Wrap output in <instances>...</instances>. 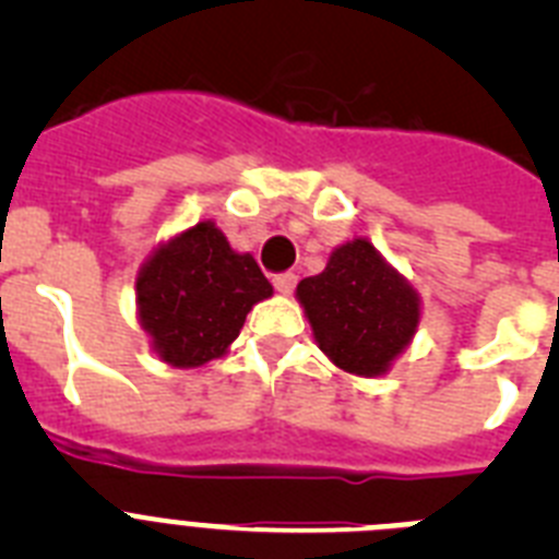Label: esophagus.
I'll return each mask as SVG.
<instances>
[{
	"mask_svg": "<svg viewBox=\"0 0 559 559\" xmlns=\"http://www.w3.org/2000/svg\"><path fill=\"white\" fill-rule=\"evenodd\" d=\"M274 288L280 290V294H290V290L296 288V274H290V271H285V274H276Z\"/></svg>",
	"mask_w": 559,
	"mask_h": 559,
	"instance_id": "esophagus-1",
	"label": "esophagus"
}]
</instances>
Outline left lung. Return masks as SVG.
<instances>
[{"label": "left lung", "mask_w": 559, "mask_h": 559, "mask_svg": "<svg viewBox=\"0 0 559 559\" xmlns=\"http://www.w3.org/2000/svg\"><path fill=\"white\" fill-rule=\"evenodd\" d=\"M313 338L335 367L380 378L419 328V294L367 237L335 246L322 274L296 285Z\"/></svg>", "instance_id": "1"}]
</instances>
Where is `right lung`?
I'll list each match as a JSON object with an SVG mask.
<instances>
[{
  "label": "right lung",
  "instance_id": "1",
  "mask_svg": "<svg viewBox=\"0 0 559 559\" xmlns=\"http://www.w3.org/2000/svg\"><path fill=\"white\" fill-rule=\"evenodd\" d=\"M274 294L251 254L215 221L159 243L136 271V316L153 353L176 369L204 367L240 335L246 313Z\"/></svg>",
  "mask_w": 559,
  "mask_h": 559
}]
</instances>
